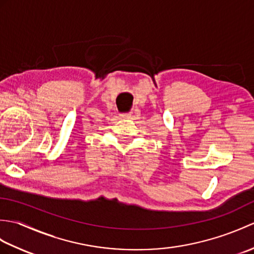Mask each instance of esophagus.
Listing matches in <instances>:
<instances>
[{"instance_id": "esophagus-1", "label": "esophagus", "mask_w": 254, "mask_h": 254, "mask_svg": "<svg viewBox=\"0 0 254 254\" xmlns=\"http://www.w3.org/2000/svg\"><path fill=\"white\" fill-rule=\"evenodd\" d=\"M122 118H127V119H128V118H131V113L130 112H127V113H121L120 115Z\"/></svg>"}]
</instances>
